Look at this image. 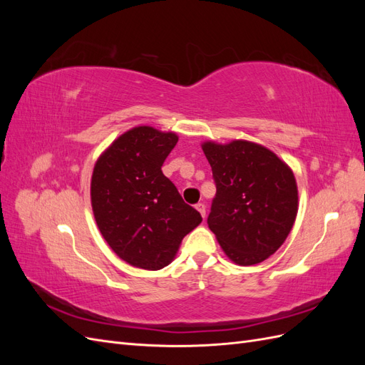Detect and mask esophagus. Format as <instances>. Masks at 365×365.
Masks as SVG:
<instances>
[{
	"label": "esophagus",
	"instance_id": "obj_1",
	"mask_svg": "<svg viewBox=\"0 0 365 365\" xmlns=\"http://www.w3.org/2000/svg\"><path fill=\"white\" fill-rule=\"evenodd\" d=\"M196 208H197V212H200V213L202 215V217H205V204H204V202L196 204Z\"/></svg>",
	"mask_w": 365,
	"mask_h": 365
}]
</instances>
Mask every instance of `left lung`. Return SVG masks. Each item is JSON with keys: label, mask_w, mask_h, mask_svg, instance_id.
I'll return each mask as SVG.
<instances>
[{"label": "left lung", "mask_w": 365, "mask_h": 365, "mask_svg": "<svg viewBox=\"0 0 365 365\" xmlns=\"http://www.w3.org/2000/svg\"><path fill=\"white\" fill-rule=\"evenodd\" d=\"M216 195L207 217L227 256L242 267L268 259L288 237L298 205L292 170L251 141L202 145Z\"/></svg>", "instance_id": "left-lung-1"}]
</instances>
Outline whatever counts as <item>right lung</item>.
<instances>
[{"label": "right lung", "instance_id": "add662e5", "mask_svg": "<svg viewBox=\"0 0 365 365\" xmlns=\"http://www.w3.org/2000/svg\"><path fill=\"white\" fill-rule=\"evenodd\" d=\"M176 143L173 132L138 126L120 135L94 165L91 204L97 227L132 267L164 268L202 220L161 170Z\"/></svg>", "mask_w": 365, "mask_h": 365}]
</instances>
